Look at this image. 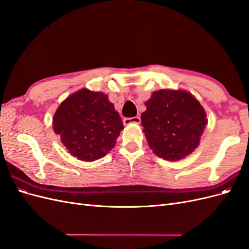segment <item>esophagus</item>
<instances>
[{
    "label": "esophagus",
    "instance_id": "obj_1",
    "mask_svg": "<svg viewBox=\"0 0 249 249\" xmlns=\"http://www.w3.org/2000/svg\"><path fill=\"white\" fill-rule=\"evenodd\" d=\"M140 117L139 116H135V117H130V118H124V125H129L132 124H140Z\"/></svg>",
    "mask_w": 249,
    "mask_h": 249
}]
</instances>
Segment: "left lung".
I'll return each mask as SVG.
<instances>
[{"instance_id":"left-lung-1","label":"left lung","mask_w":249,"mask_h":249,"mask_svg":"<svg viewBox=\"0 0 249 249\" xmlns=\"http://www.w3.org/2000/svg\"><path fill=\"white\" fill-rule=\"evenodd\" d=\"M145 107L141 124L154 154L178 161L197 148L208 119L194 95L186 90L160 89L145 102Z\"/></svg>"}]
</instances>
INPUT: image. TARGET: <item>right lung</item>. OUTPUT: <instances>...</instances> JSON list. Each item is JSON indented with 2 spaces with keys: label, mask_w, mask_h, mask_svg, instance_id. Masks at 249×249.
Here are the masks:
<instances>
[{
  "label": "right lung",
  "mask_w": 249,
  "mask_h": 249,
  "mask_svg": "<svg viewBox=\"0 0 249 249\" xmlns=\"http://www.w3.org/2000/svg\"><path fill=\"white\" fill-rule=\"evenodd\" d=\"M123 129L122 117L108 95L87 88L66 97L53 117V130L63 145L72 157L85 162L106 156Z\"/></svg>",
  "instance_id": "1"
}]
</instances>
